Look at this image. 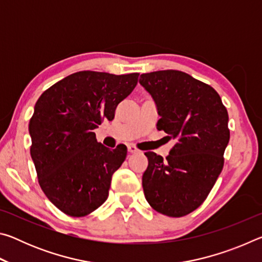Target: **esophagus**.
I'll use <instances>...</instances> for the list:
<instances>
[{"instance_id":"1","label":"esophagus","mask_w":262,"mask_h":262,"mask_svg":"<svg viewBox=\"0 0 262 262\" xmlns=\"http://www.w3.org/2000/svg\"><path fill=\"white\" fill-rule=\"evenodd\" d=\"M128 152L136 154V152H139V149H136L135 147H133V145H128Z\"/></svg>"}]
</instances>
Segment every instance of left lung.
<instances>
[{"label": "left lung", "mask_w": 262, "mask_h": 262, "mask_svg": "<svg viewBox=\"0 0 262 262\" xmlns=\"http://www.w3.org/2000/svg\"><path fill=\"white\" fill-rule=\"evenodd\" d=\"M139 82L156 104L157 129L176 140L165 159L144 154V196L163 215L185 216L206 200L223 168L228 111L210 85L179 70L142 74Z\"/></svg>", "instance_id": "1"}]
</instances>
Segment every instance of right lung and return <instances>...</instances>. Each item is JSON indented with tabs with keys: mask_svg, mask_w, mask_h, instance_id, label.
I'll return each instance as SVG.
<instances>
[{
	"mask_svg": "<svg viewBox=\"0 0 262 262\" xmlns=\"http://www.w3.org/2000/svg\"><path fill=\"white\" fill-rule=\"evenodd\" d=\"M137 77V73L78 72L55 83L35 103L29 123L31 157L42 192L64 214L85 216L107 199L127 147H104L94 129L113 120Z\"/></svg>",
	"mask_w": 262,
	"mask_h": 262,
	"instance_id": "obj_1",
	"label": "right lung"
}]
</instances>
